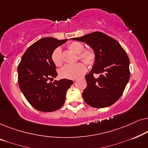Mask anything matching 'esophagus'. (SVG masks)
Returning a JSON list of instances; mask_svg holds the SVG:
<instances>
[{
    "mask_svg": "<svg viewBox=\"0 0 148 148\" xmlns=\"http://www.w3.org/2000/svg\"><path fill=\"white\" fill-rule=\"evenodd\" d=\"M75 80H76V79H74V81H75Z\"/></svg>",
    "mask_w": 148,
    "mask_h": 148,
    "instance_id": "esophagus-1",
    "label": "esophagus"
}]
</instances>
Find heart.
Instances as JSON below:
<instances>
[{"label":"heart","instance_id":"obj_1","mask_svg":"<svg viewBox=\"0 0 148 148\" xmlns=\"http://www.w3.org/2000/svg\"><path fill=\"white\" fill-rule=\"evenodd\" d=\"M68 48L77 54L78 58L89 66L94 65L96 60V55L92 50H84V46L78 42H73L69 44ZM51 58L56 66H61L62 60V50L60 47L56 48L52 52ZM86 71V66L82 62L73 64H66L59 71L60 76L62 78L73 79L82 75Z\"/></svg>","mask_w":148,"mask_h":148}]
</instances>
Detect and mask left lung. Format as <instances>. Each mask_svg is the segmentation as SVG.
Masks as SVG:
<instances>
[{
    "instance_id": "8db88e82",
    "label": "left lung",
    "mask_w": 148,
    "mask_h": 148,
    "mask_svg": "<svg viewBox=\"0 0 148 148\" xmlns=\"http://www.w3.org/2000/svg\"><path fill=\"white\" fill-rule=\"evenodd\" d=\"M73 40L84 42L94 50L96 60L86 75L83 92L86 104L93 108H106L122 96L130 77L129 58L121 44L102 32H95ZM95 74L99 76L96 78Z\"/></svg>"
}]
</instances>
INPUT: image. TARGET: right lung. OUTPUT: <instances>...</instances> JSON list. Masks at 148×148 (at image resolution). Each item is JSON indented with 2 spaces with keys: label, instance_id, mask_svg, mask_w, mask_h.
I'll use <instances>...</instances> for the list:
<instances>
[{
  "label": "right lung",
  "instance_id": "obj_1",
  "mask_svg": "<svg viewBox=\"0 0 148 148\" xmlns=\"http://www.w3.org/2000/svg\"><path fill=\"white\" fill-rule=\"evenodd\" d=\"M54 38H42L26 50L17 67L19 88L28 102L41 112H52L61 108L68 89L73 84L62 79L48 81L57 76L52 52L67 41Z\"/></svg>",
  "mask_w": 148,
  "mask_h": 148
}]
</instances>
